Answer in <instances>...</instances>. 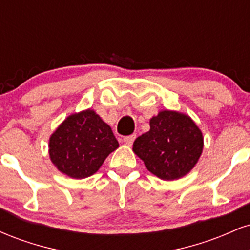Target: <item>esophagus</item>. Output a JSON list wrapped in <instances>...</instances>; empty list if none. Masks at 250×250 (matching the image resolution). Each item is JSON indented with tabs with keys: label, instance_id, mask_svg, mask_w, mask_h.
Wrapping results in <instances>:
<instances>
[{
	"label": "esophagus",
	"instance_id": "34e87169",
	"mask_svg": "<svg viewBox=\"0 0 250 250\" xmlns=\"http://www.w3.org/2000/svg\"><path fill=\"white\" fill-rule=\"evenodd\" d=\"M135 139H136V135H129V136H125L123 137V142L125 143V145L128 146H131L133 145V142L135 141Z\"/></svg>",
	"mask_w": 250,
	"mask_h": 250
}]
</instances>
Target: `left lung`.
<instances>
[{
    "instance_id": "8db88e82",
    "label": "left lung",
    "mask_w": 250,
    "mask_h": 250,
    "mask_svg": "<svg viewBox=\"0 0 250 250\" xmlns=\"http://www.w3.org/2000/svg\"><path fill=\"white\" fill-rule=\"evenodd\" d=\"M150 130L135 140L134 153L151 174L166 181L187 175L199 161L203 136L188 115L162 110L150 119Z\"/></svg>"
}]
</instances>
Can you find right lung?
Returning <instances> with one entry per match:
<instances>
[{
  "label": "right lung",
  "mask_w": 250,
  "mask_h": 250,
  "mask_svg": "<svg viewBox=\"0 0 250 250\" xmlns=\"http://www.w3.org/2000/svg\"><path fill=\"white\" fill-rule=\"evenodd\" d=\"M119 147L111 128L94 110L73 114L49 140L51 162L73 179H85L99 170L111 151Z\"/></svg>",
  "instance_id": "add662e5"
}]
</instances>
